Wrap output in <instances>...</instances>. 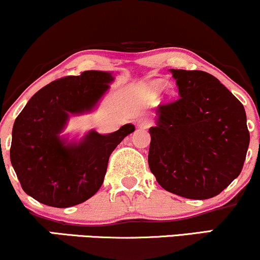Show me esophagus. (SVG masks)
Returning a JSON list of instances; mask_svg holds the SVG:
<instances>
[{
  "label": "esophagus",
  "mask_w": 260,
  "mask_h": 260,
  "mask_svg": "<svg viewBox=\"0 0 260 260\" xmlns=\"http://www.w3.org/2000/svg\"><path fill=\"white\" fill-rule=\"evenodd\" d=\"M150 126H151V120H149L146 117H142L137 121V127L139 128H144L145 129V128H149Z\"/></svg>",
  "instance_id": "esophagus-1"
}]
</instances>
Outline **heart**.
Instances as JSON below:
<instances>
[{"instance_id":"1","label":"heart","mask_w":260,"mask_h":260,"mask_svg":"<svg viewBox=\"0 0 260 260\" xmlns=\"http://www.w3.org/2000/svg\"><path fill=\"white\" fill-rule=\"evenodd\" d=\"M162 87H164V82L160 80H156V81H152V82L149 83V89L151 90V92H160V90L162 89Z\"/></svg>"}]
</instances>
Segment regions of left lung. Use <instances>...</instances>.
<instances>
[{"label":"left lung","instance_id":"obj_1","mask_svg":"<svg viewBox=\"0 0 260 260\" xmlns=\"http://www.w3.org/2000/svg\"><path fill=\"white\" fill-rule=\"evenodd\" d=\"M180 98L156 109L149 167L165 190L211 199L239 177L249 145L246 111L220 81L200 70L171 69Z\"/></svg>","mask_w":260,"mask_h":260}]
</instances>
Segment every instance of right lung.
<instances>
[{
    "instance_id": "1",
    "label": "right lung",
    "mask_w": 260,
    "mask_h": 260,
    "mask_svg": "<svg viewBox=\"0 0 260 260\" xmlns=\"http://www.w3.org/2000/svg\"><path fill=\"white\" fill-rule=\"evenodd\" d=\"M115 75L89 70L53 81L32 95L14 122L11 162L27 195L43 205L65 208L92 198L102 186L109 157L132 123L116 132L90 129L81 139L62 136L71 116L95 110Z\"/></svg>"
}]
</instances>
